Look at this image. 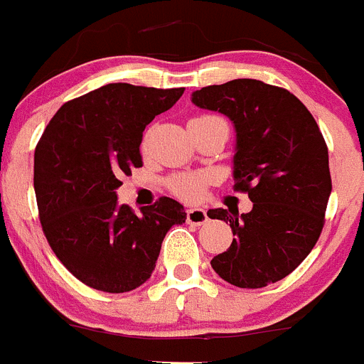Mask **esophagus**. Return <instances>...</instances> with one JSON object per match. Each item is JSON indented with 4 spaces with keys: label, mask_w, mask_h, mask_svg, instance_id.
<instances>
[{
    "label": "esophagus",
    "mask_w": 364,
    "mask_h": 364,
    "mask_svg": "<svg viewBox=\"0 0 364 364\" xmlns=\"http://www.w3.org/2000/svg\"><path fill=\"white\" fill-rule=\"evenodd\" d=\"M186 221L191 225H203L207 221L205 209H198V207L188 209L186 210Z\"/></svg>",
    "instance_id": "obj_1"
}]
</instances>
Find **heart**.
<instances>
[{"label": "heart", "mask_w": 364, "mask_h": 364, "mask_svg": "<svg viewBox=\"0 0 364 364\" xmlns=\"http://www.w3.org/2000/svg\"><path fill=\"white\" fill-rule=\"evenodd\" d=\"M146 144H148V137H144L143 150L146 148ZM209 182H210V176L203 175V173H178V175H173L171 178L168 180V189L173 193V195L178 196L180 200L193 203L203 198Z\"/></svg>", "instance_id": "1"}]
</instances>
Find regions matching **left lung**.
Listing matches in <instances>:
<instances>
[{"label":"left lung","mask_w":364,"mask_h":364,"mask_svg":"<svg viewBox=\"0 0 364 364\" xmlns=\"http://www.w3.org/2000/svg\"><path fill=\"white\" fill-rule=\"evenodd\" d=\"M200 109L218 110L236 127L234 191L250 213L210 209L236 240L210 261L232 286L264 288L293 272L316 245L332 191L328 150L307 107L288 89L237 78L193 92Z\"/></svg>","instance_id":"obj_1"}]
</instances>
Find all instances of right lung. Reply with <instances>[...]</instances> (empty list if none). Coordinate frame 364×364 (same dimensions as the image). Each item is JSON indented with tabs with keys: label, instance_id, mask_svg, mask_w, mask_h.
<instances>
[{
	"label": "right lung",
	"instance_id": "obj_1",
	"mask_svg": "<svg viewBox=\"0 0 364 364\" xmlns=\"http://www.w3.org/2000/svg\"><path fill=\"white\" fill-rule=\"evenodd\" d=\"M184 87L109 84L57 110L33 157L43 232L58 261L85 286L124 293L151 277L162 240L184 207L161 196L137 216L117 205L121 176L141 168L143 130Z\"/></svg>",
	"mask_w": 364,
	"mask_h": 364
}]
</instances>
